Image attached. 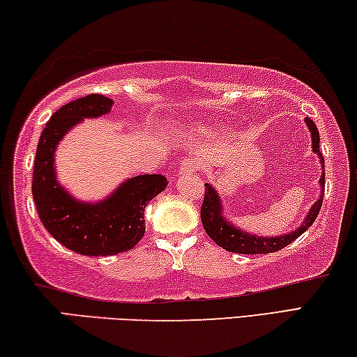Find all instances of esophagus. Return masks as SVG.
I'll use <instances>...</instances> for the list:
<instances>
[{
	"label": "esophagus",
	"mask_w": 357,
	"mask_h": 357,
	"mask_svg": "<svg viewBox=\"0 0 357 357\" xmlns=\"http://www.w3.org/2000/svg\"><path fill=\"white\" fill-rule=\"evenodd\" d=\"M199 171V162L192 160H185L182 165H180V174H195Z\"/></svg>",
	"instance_id": "obj_1"
}]
</instances>
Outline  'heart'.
I'll use <instances>...</instances> for the list:
<instances>
[{"mask_svg":"<svg viewBox=\"0 0 357 357\" xmlns=\"http://www.w3.org/2000/svg\"><path fill=\"white\" fill-rule=\"evenodd\" d=\"M207 131H210V132H212V131H213V132H215V131H217V130H215V128H212V130H207Z\"/></svg>","mask_w":357,"mask_h":357,"instance_id":"obj_1","label":"heart"}]
</instances>
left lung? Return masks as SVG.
Returning a JSON list of instances; mask_svg holds the SVG:
<instances>
[{
    "label": "left lung",
    "instance_id": "1",
    "mask_svg": "<svg viewBox=\"0 0 357 357\" xmlns=\"http://www.w3.org/2000/svg\"><path fill=\"white\" fill-rule=\"evenodd\" d=\"M305 125L312 134V149L314 153L318 155L319 162L324 167V158L319 151L318 128L310 119H308V116H305ZM319 185H321V195L318 197V201L308 208L305 220L302 221V225L297 227V229L291 231L288 234H280V236H273V237H261V236H255V234L243 231L241 227H236L229 220H226L220 192L215 190L213 185L206 183V192H204V202L201 207L202 226L204 229H206L207 236L212 238L218 247L225 248L227 251H232V253H241V255L275 253V251L288 247L291 242H294L296 238L302 236V234L313 225V221L317 220L321 204H323V196H324V172L321 174Z\"/></svg>",
    "mask_w": 357,
    "mask_h": 357
}]
</instances>
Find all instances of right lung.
<instances>
[{"label": "right lung", "instance_id": "add662e5", "mask_svg": "<svg viewBox=\"0 0 357 357\" xmlns=\"http://www.w3.org/2000/svg\"><path fill=\"white\" fill-rule=\"evenodd\" d=\"M112 106V99L102 95L64 104L40 132L34 160L31 190L40 221L52 237L84 256H112L134 248L145 232V207L167 186L165 175L142 174L126 178L102 201L84 202L58 182L55 150L60 140L84 119L106 115Z\"/></svg>", "mask_w": 357, "mask_h": 357}]
</instances>
